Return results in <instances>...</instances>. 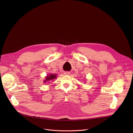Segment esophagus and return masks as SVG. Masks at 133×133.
<instances>
[{"label":"esophagus","mask_w":133,"mask_h":133,"mask_svg":"<svg viewBox=\"0 0 133 133\" xmlns=\"http://www.w3.org/2000/svg\"><path fill=\"white\" fill-rule=\"evenodd\" d=\"M64 74H65V75H69L70 73H69V72H68V71H66V72H65V73H64Z\"/></svg>","instance_id":"34e87169"}]
</instances>
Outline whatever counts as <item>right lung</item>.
Masks as SVG:
<instances>
[{
  "mask_svg": "<svg viewBox=\"0 0 133 133\" xmlns=\"http://www.w3.org/2000/svg\"><path fill=\"white\" fill-rule=\"evenodd\" d=\"M57 75H55V74H49V75H47L45 78V80H44V82H46V81H50V80H53L54 79L56 78L57 77Z\"/></svg>",
  "mask_w": 133,
  "mask_h": 133,
  "instance_id": "add662e5",
  "label": "right lung"
}]
</instances>
